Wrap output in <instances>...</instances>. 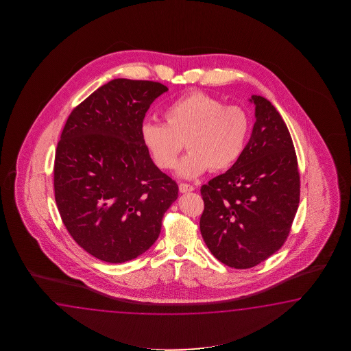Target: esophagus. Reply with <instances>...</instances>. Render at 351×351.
<instances>
[{
    "label": "esophagus",
    "mask_w": 351,
    "mask_h": 351,
    "mask_svg": "<svg viewBox=\"0 0 351 351\" xmlns=\"http://www.w3.org/2000/svg\"><path fill=\"white\" fill-rule=\"evenodd\" d=\"M194 186L191 184H186V183H180L179 184V192L180 193H188V192H193Z\"/></svg>",
    "instance_id": "1"
}]
</instances>
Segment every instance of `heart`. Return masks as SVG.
<instances>
[{
	"mask_svg": "<svg viewBox=\"0 0 351 351\" xmlns=\"http://www.w3.org/2000/svg\"><path fill=\"white\" fill-rule=\"evenodd\" d=\"M163 117L165 124L143 123L141 141L153 163L165 171L174 168L186 143L189 152L177 167L180 178H197L209 168L226 171L245 149L250 119L241 106L223 105L202 91H188L165 106Z\"/></svg>",
	"mask_w": 351,
	"mask_h": 351,
	"instance_id": "b5f03b06",
	"label": "heart"
}]
</instances>
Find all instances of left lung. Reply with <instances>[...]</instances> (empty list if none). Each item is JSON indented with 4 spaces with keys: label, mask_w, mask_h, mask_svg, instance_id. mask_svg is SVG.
<instances>
[{
    "label": "left lung",
    "mask_w": 351,
    "mask_h": 351,
    "mask_svg": "<svg viewBox=\"0 0 351 351\" xmlns=\"http://www.w3.org/2000/svg\"><path fill=\"white\" fill-rule=\"evenodd\" d=\"M252 134L239 160L202 186V237L218 261L250 269L278 251L300 202L291 135L276 108L252 95Z\"/></svg>",
    "instance_id": "left-lung-1"
}]
</instances>
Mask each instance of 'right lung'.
Returning a JSON list of instances; mask_svg holds the SVG:
<instances>
[{"instance_id":"1","label":"right lung","mask_w":351,"mask_h":351,"mask_svg":"<svg viewBox=\"0 0 351 351\" xmlns=\"http://www.w3.org/2000/svg\"><path fill=\"white\" fill-rule=\"evenodd\" d=\"M160 82L114 79L67 118L53 165L55 201L67 231L99 260L136 258L157 241L178 184L153 163L141 141Z\"/></svg>"}]
</instances>
